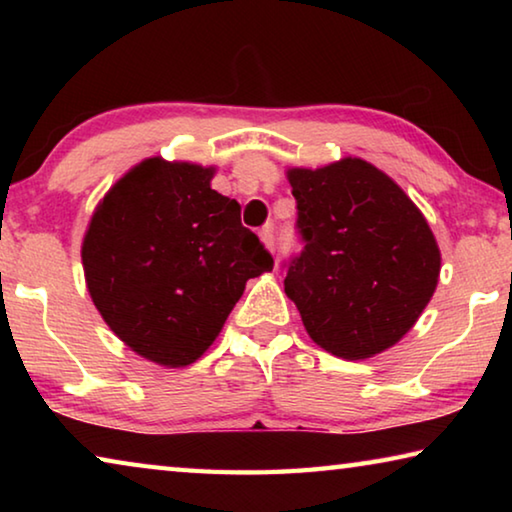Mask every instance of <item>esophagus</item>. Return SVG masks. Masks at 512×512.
Here are the masks:
<instances>
[{"mask_svg":"<svg viewBox=\"0 0 512 512\" xmlns=\"http://www.w3.org/2000/svg\"><path fill=\"white\" fill-rule=\"evenodd\" d=\"M259 237H262L264 246L268 250H275V230H273V225H266V228H262V232H259Z\"/></svg>","mask_w":512,"mask_h":512,"instance_id":"obj_1","label":"esophagus"}]
</instances>
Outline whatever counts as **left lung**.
Wrapping results in <instances>:
<instances>
[{
	"label": "left lung",
	"instance_id": "obj_1",
	"mask_svg": "<svg viewBox=\"0 0 512 512\" xmlns=\"http://www.w3.org/2000/svg\"><path fill=\"white\" fill-rule=\"evenodd\" d=\"M296 230L284 291L320 348L368 359L415 325L436 291L440 250L413 201L359 158L291 169Z\"/></svg>",
	"mask_w": 512,
	"mask_h": 512
}]
</instances>
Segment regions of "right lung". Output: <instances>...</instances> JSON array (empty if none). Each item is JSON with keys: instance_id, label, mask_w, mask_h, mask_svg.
I'll return each mask as SVG.
<instances>
[{"instance_id": "1", "label": "right lung", "mask_w": 512, "mask_h": 512, "mask_svg": "<svg viewBox=\"0 0 512 512\" xmlns=\"http://www.w3.org/2000/svg\"><path fill=\"white\" fill-rule=\"evenodd\" d=\"M212 169L144 160L110 189L83 241L90 296L121 341L162 366L194 363L250 277L273 268Z\"/></svg>"}]
</instances>
